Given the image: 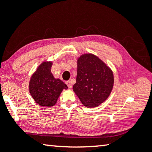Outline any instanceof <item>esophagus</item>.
Returning a JSON list of instances; mask_svg holds the SVG:
<instances>
[{
    "label": "esophagus",
    "instance_id": "esophagus-1",
    "mask_svg": "<svg viewBox=\"0 0 152 152\" xmlns=\"http://www.w3.org/2000/svg\"><path fill=\"white\" fill-rule=\"evenodd\" d=\"M66 85L68 86V88L70 89L72 88V84H71V82L70 81H67L66 82Z\"/></svg>",
    "mask_w": 152,
    "mask_h": 152
}]
</instances>
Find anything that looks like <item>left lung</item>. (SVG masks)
Here are the masks:
<instances>
[{"label":"left lung","mask_w":152,"mask_h":152,"mask_svg":"<svg viewBox=\"0 0 152 152\" xmlns=\"http://www.w3.org/2000/svg\"><path fill=\"white\" fill-rule=\"evenodd\" d=\"M114 83L112 69L95 55L85 53L77 59L76 83L73 90L85 107H96L106 101Z\"/></svg>","instance_id":"1"}]
</instances>
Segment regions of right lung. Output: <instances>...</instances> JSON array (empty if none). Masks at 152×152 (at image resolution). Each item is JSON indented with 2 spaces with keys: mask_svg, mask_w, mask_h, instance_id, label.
<instances>
[{
  "mask_svg": "<svg viewBox=\"0 0 152 152\" xmlns=\"http://www.w3.org/2000/svg\"><path fill=\"white\" fill-rule=\"evenodd\" d=\"M53 64L50 61H42L29 82V93L35 102L42 107L54 106L64 89L68 88L63 81L53 75Z\"/></svg>",
  "mask_w": 152,
  "mask_h": 152,
  "instance_id": "add662e5",
  "label": "right lung"
}]
</instances>
